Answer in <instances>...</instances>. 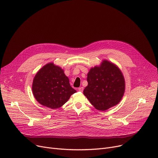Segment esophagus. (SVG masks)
<instances>
[{
  "label": "esophagus",
  "mask_w": 158,
  "mask_h": 158,
  "mask_svg": "<svg viewBox=\"0 0 158 158\" xmlns=\"http://www.w3.org/2000/svg\"><path fill=\"white\" fill-rule=\"evenodd\" d=\"M83 89H84V88H83V87H79V88H78V90H79V91H81V92L83 91Z\"/></svg>",
  "instance_id": "obj_1"
}]
</instances>
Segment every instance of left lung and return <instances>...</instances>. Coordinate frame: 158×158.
Returning a JSON list of instances; mask_svg holds the SVG:
<instances>
[{"mask_svg":"<svg viewBox=\"0 0 158 158\" xmlns=\"http://www.w3.org/2000/svg\"><path fill=\"white\" fill-rule=\"evenodd\" d=\"M88 85L83 94L94 107L106 110L121 101L125 90V81L120 69L112 63L103 60L88 73Z\"/></svg>","mask_w":158,"mask_h":158,"instance_id":"1","label":"left lung"}]
</instances>
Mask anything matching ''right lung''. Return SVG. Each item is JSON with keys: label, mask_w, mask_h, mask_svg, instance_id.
Instances as JSON below:
<instances>
[{"label": "right lung", "mask_w": 158, "mask_h": 158, "mask_svg": "<svg viewBox=\"0 0 158 158\" xmlns=\"http://www.w3.org/2000/svg\"><path fill=\"white\" fill-rule=\"evenodd\" d=\"M32 92L36 100L52 109L64 105L76 91L61 67L49 63L41 68L33 80Z\"/></svg>", "instance_id": "obj_1"}]
</instances>
